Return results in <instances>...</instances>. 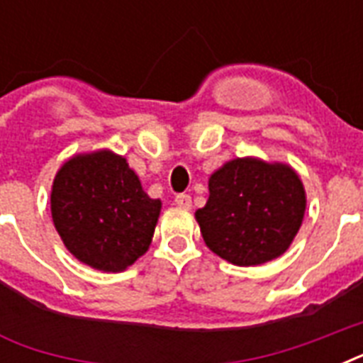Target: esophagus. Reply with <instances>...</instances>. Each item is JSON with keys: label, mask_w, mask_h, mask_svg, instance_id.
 I'll return each instance as SVG.
<instances>
[{"label": "esophagus", "mask_w": 363, "mask_h": 363, "mask_svg": "<svg viewBox=\"0 0 363 363\" xmlns=\"http://www.w3.org/2000/svg\"><path fill=\"white\" fill-rule=\"evenodd\" d=\"M175 203L177 207H181V209L188 211V209H192V198L188 196V194H179L175 198Z\"/></svg>", "instance_id": "34e87169"}]
</instances>
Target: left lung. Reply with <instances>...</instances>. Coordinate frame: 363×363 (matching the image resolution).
<instances>
[{
    "label": "left lung",
    "mask_w": 363,
    "mask_h": 363,
    "mask_svg": "<svg viewBox=\"0 0 363 363\" xmlns=\"http://www.w3.org/2000/svg\"><path fill=\"white\" fill-rule=\"evenodd\" d=\"M305 205L303 182L290 165L248 156L230 160L209 177V199L196 220L216 256L248 267L286 252Z\"/></svg>",
    "instance_id": "obj_1"
}]
</instances>
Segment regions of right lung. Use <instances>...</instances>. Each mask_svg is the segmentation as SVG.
Masks as SVG:
<instances>
[{
	"label": "right lung",
	"mask_w": 363,
	"mask_h": 363,
	"mask_svg": "<svg viewBox=\"0 0 363 363\" xmlns=\"http://www.w3.org/2000/svg\"><path fill=\"white\" fill-rule=\"evenodd\" d=\"M162 201L148 198L124 156L77 154L58 169L50 213L65 248L94 269L118 273L147 252Z\"/></svg>",
	"instance_id": "add662e5"
}]
</instances>
